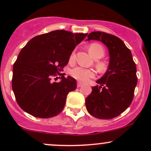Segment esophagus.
<instances>
[{
    "label": "esophagus",
    "instance_id": "obj_1",
    "mask_svg": "<svg viewBox=\"0 0 151 151\" xmlns=\"http://www.w3.org/2000/svg\"><path fill=\"white\" fill-rule=\"evenodd\" d=\"M83 85V83L81 82V81H78L77 82V87H80Z\"/></svg>",
    "mask_w": 151,
    "mask_h": 151
}]
</instances>
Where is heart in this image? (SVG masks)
<instances>
[{"label":"heart","instance_id":"heart-1","mask_svg":"<svg viewBox=\"0 0 151 151\" xmlns=\"http://www.w3.org/2000/svg\"><path fill=\"white\" fill-rule=\"evenodd\" d=\"M89 51L90 55L93 57L94 59H99L101 58L104 55L105 50L104 47L101 44L99 43H92L89 45ZM75 58L74 52L71 54L70 57V61L73 62ZM99 67L100 68L103 69L105 67V65L104 62H99ZM71 75L76 79L81 81H85L89 79V78L93 77L94 76V72L93 70H88V69H84L83 67H77L74 68L71 71Z\"/></svg>","mask_w":151,"mask_h":151}]
</instances>
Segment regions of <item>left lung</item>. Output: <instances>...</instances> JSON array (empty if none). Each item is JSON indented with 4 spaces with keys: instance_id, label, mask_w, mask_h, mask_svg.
<instances>
[{
    "instance_id": "obj_1",
    "label": "left lung",
    "mask_w": 151,
    "mask_h": 151,
    "mask_svg": "<svg viewBox=\"0 0 151 151\" xmlns=\"http://www.w3.org/2000/svg\"><path fill=\"white\" fill-rule=\"evenodd\" d=\"M87 41L98 40L107 47L109 64L106 73L96 81L86 98L87 111L93 117L111 119L119 116L131 105L137 84L136 66L132 54L116 36L106 32H92Z\"/></svg>"
}]
</instances>
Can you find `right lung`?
Wrapping results in <instances>:
<instances>
[{"mask_svg":"<svg viewBox=\"0 0 151 151\" xmlns=\"http://www.w3.org/2000/svg\"><path fill=\"white\" fill-rule=\"evenodd\" d=\"M86 35L55 30L32 38L22 48L13 65L12 88L24 111L47 119L63 110L68 93L77 88V81L62 75L60 82H53L52 77L63 70L72 51Z\"/></svg>","mask_w":151,"mask_h":151,"instance_id":"add662e5","label":"right lung"}]
</instances>
